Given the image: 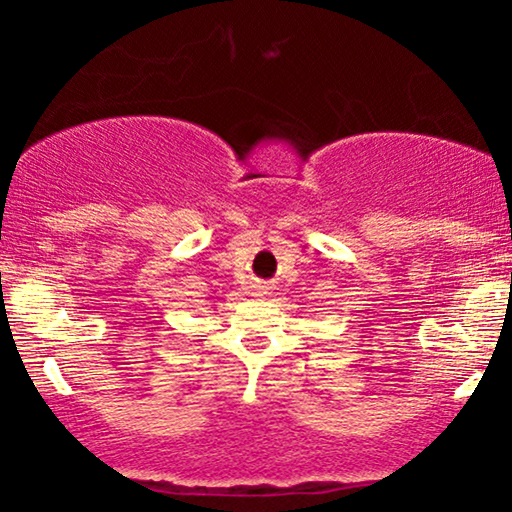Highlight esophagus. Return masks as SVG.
<instances>
[{"mask_svg":"<svg viewBox=\"0 0 512 512\" xmlns=\"http://www.w3.org/2000/svg\"><path fill=\"white\" fill-rule=\"evenodd\" d=\"M265 293H268V286H265V284H256L254 286V296L261 298V296H265Z\"/></svg>","mask_w":512,"mask_h":512,"instance_id":"esophagus-1","label":"esophagus"}]
</instances>
